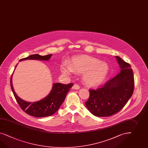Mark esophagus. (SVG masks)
<instances>
[{"instance_id":"obj_1","label":"esophagus","mask_w":148,"mask_h":148,"mask_svg":"<svg viewBox=\"0 0 148 148\" xmlns=\"http://www.w3.org/2000/svg\"><path fill=\"white\" fill-rule=\"evenodd\" d=\"M80 88L79 85L77 84H74V86H73V89H76V90L79 89Z\"/></svg>"}]
</instances>
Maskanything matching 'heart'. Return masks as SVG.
<instances>
[{"instance_id": "heart-1", "label": "heart", "mask_w": 148, "mask_h": 148, "mask_svg": "<svg viewBox=\"0 0 148 148\" xmlns=\"http://www.w3.org/2000/svg\"><path fill=\"white\" fill-rule=\"evenodd\" d=\"M109 70L108 64L88 56L74 58L70 65L64 64L61 67L62 72L67 75L74 72L84 73L83 80L91 86L101 84L107 76Z\"/></svg>"}]
</instances>
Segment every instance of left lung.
Here are the masks:
<instances>
[{
	"label": "left lung",
	"mask_w": 148,
	"mask_h": 148,
	"mask_svg": "<svg viewBox=\"0 0 148 148\" xmlns=\"http://www.w3.org/2000/svg\"><path fill=\"white\" fill-rule=\"evenodd\" d=\"M116 59L121 68L119 74L102 87L89 90V97L85 104L94 116L108 117L118 112L134 92V78L130 64L119 56Z\"/></svg>",
	"instance_id": "1"
}]
</instances>
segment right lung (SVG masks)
Wrapping results in <instances>:
<instances>
[{
  "label": "right lung",
  "mask_w": 148,
  "mask_h": 148,
  "mask_svg": "<svg viewBox=\"0 0 148 148\" xmlns=\"http://www.w3.org/2000/svg\"><path fill=\"white\" fill-rule=\"evenodd\" d=\"M52 56V54L44 56H41L39 54H34L21 59L20 61L25 60L48 61ZM16 66L15 68H16ZM12 75L10 80L11 87L18 103L20 108L26 114L36 117H44L53 115L62 104L67 94L73 86L72 83L67 84L54 83L53 84L51 91L47 96L41 100L32 103L22 100L17 95L12 85Z\"/></svg>",
  "instance_id": "right-lung-1"
}]
</instances>
